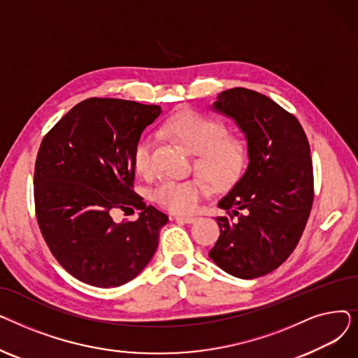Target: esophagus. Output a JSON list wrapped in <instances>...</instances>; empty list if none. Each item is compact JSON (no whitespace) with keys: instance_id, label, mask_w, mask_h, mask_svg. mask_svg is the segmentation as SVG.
<instances>
[{"instance_id":"1","label":"esophagus","mask_w":358,"mask_h":358,"mask_svg":"<svg viewBox=\"0 0 358 358\" xmlns=\"http://www.w3.org/2000/svg\"><path fill=\"white\" fill-rule=\"evenodd\" d=\"M174 219L177 222H182V223H194L197 220V217H194V216H174Z\"/></svg>"}]
</instances>
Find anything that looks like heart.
Returning <instances> with one entry per match:
<instances>
[{"instance_id": "obj_1", "label": "heart", "mask_w": 358, "mask_h": 358, "mask_svg": "<svg viewBox=\"0 0 358 358\" xmlns=\"http://www.w3.org/2000/svg\"><path fill=\"white\" fill-rule=\"evenodd\" d=\"M162 134L193 152V169L215 190L229 189L245 169L248 159L245 141L229 134L228 126L216 117L192 108L180 110L164 122ZM131 162L139 176L152 177L154 139L149 135H142L136 141ZM208 193V184L199 177L184 181L166 180L155 189L154 200L174 213H189Z\"/></svg>"}]
</instances>
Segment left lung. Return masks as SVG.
Listing matches in <instances>:
<instances>
[{
	"label": "left lung",
	"mask_w": 358,
	"mask_h": 358,
	"mask_svg": "<svg viewBox=\"0 0 358 358\" xmlns=\"http://www.w3.org/2000/svg\"><path fill=\"white\" fill-rule=\"evenodd\" d=\"M215 110L248 141L250 164L219 201L220 235L209 257L231 275L257 278L280 267L302 238L313 204L309 141L294 115L248 88L220 92Z\"/></svg>",
	"instance_id": "left-lung-1"
}]
</instances>
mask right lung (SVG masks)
<instances>
[{"label": "right lung", "mask_w": 358, "mask_h": 358, "mask_svg": "<svg viewBox=\"0 0 358 358\" xmlns=\"http://www.w3.org/2000/svg\"><path fill=\"white\" fill-rule=\"evenodd\" d=\"M161 107L87 99L45 135L34 165V209L56 261L96 287L134 280L154 257L168 216L134 190L131 150ZM141 210L135 222L117 211Z\"/></svg>", "instance_id": "1"}]
</instances>
